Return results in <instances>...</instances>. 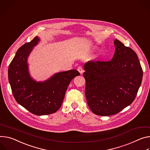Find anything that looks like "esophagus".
Wrapping results in <instances>:
<instances>
[{
    "instance_id": "esophagus-1",
    "label": "esophagus",
    "mask_w": 150,
    "mask_h": 150,
    "mask_svg": "<svg viewBox=\"0 0 150 150\" xmlns=\"http://www.w3.org/2000/svg\"><path fill=\"white\" fill-rule=\"evenodd\" d=\"M77 70H78V71L79 72V74H80L81 75L83 74V69L82 67H81V66H78V68H77Z\"/></svg>"
}]
</instances>
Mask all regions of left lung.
Listing matches in <instances>:
<instances>
[{"label": "left lung", "mask_w": 150, "mask_h": 150, "mask_svg": "<svg viewBox=\"0 0 150 150\" xmlns=\"http://www.w3.org/2000/svg\"><path fill=\"white\" fill-rule=\"evenodd\" d=\"M114 55L109 62H88L84 66L88 105L98 115L118 113L134 100L143 71L136 52L115 39Z\"/></svg>", "instance_id": "obj_1"}]
</instances>
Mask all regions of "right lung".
<instances>
[{
    "label": "right lung",
    "mask_w": 150,
    "mask_h": 150,
    "mask_svg": "<svg viewBox=\"0 0 150 150\" xmlns=\"http://www.w3.org/2000/svg\"><path fill=\"white\" fill-rule=\"evenodd\" d=\"M39 42L40 38L36 36L17 50L9 66L8 79L18 104L35 115H45L60 108L68 86L80 74L72 69L56 73L44 81L35 80L29 73L28 59Z\"/></svg>",
    "instance_id": "1"
}]
</instances>
